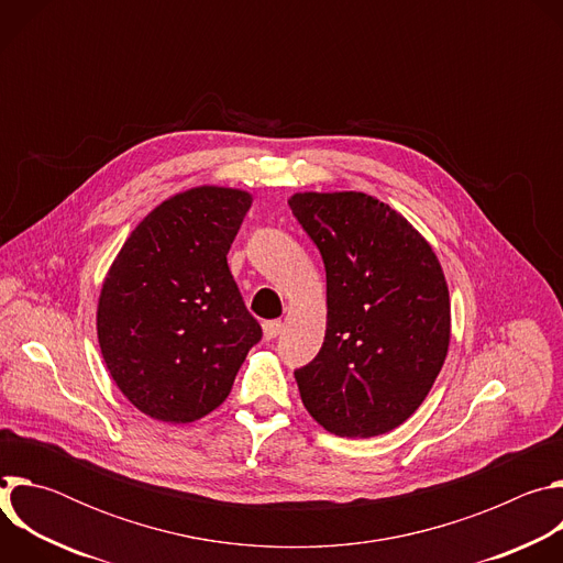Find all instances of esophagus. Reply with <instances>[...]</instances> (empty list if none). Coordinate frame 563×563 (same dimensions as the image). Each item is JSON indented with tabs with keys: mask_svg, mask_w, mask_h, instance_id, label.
<instances>
[{
	"mask_svg": "<svg viewBox=\"0 0 563 563\" xmlns=\"http://www.w3.org/2000/svg\"><path fill=\"white\" fill-rule=\"evenodd\" d=\"M280 332H283V323H280V320H267V323L263 325V336H265V341H274Z\"/></svg>",
	"mask_w": 563,
	"mask_h": 563,
	"instance_id": "34e87169",
	"label": "esophagus"
}]
</instances>
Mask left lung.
<instances>
[{
  "label": "left lung",
  "instance_id": "1",
  "mask_svg": "<svg viewBox=\"0 0 563 563\" xmlns=\"http://www.w3.org/2000/svg\"><path fill=\"white\" fill-rule=\"evenodd\" d=\"M289 207L325 263L328 330L294 372L307 412L350 439L406 423L450 347V291L428 240L363 191L294 194Z\"/></svg>",
  "mask_w": 563,
  "mask_h": 563
}]
</instances>
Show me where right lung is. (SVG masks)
<instances>
[{
  "mask_svg": "<svg viewBox=\"0 0 563 563\" xmlns=\"http://www.w3.org/2000/svg\"><path fill=\"white\" fill-rule=\"evenodd\" d=\"M252 194L202 185L159 202L126 238L98 300V341L146 417L191 423L229 396L261 341L227 254Z\"/></svg>",
  "mask_w": 563,
  "mask_h": 563,
  "instance_id": "1",
  "label": "right lung"
}]
</instances>
